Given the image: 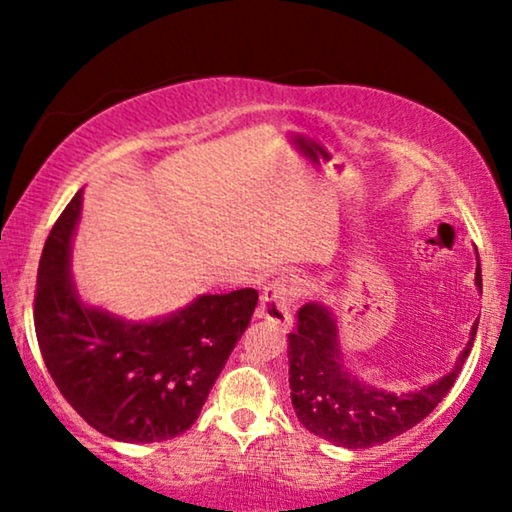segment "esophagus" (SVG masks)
I'll return each instance as SVG.
<instances>
[{"label": "esophagus", "instance_id": "obj_1", "mask_svg": "<svg viewBox=\"0 0 512 512\" xmlns=\"http://www.w3.org/2000/svg\"><path fill=\"white\" fill-rule=\"evenodd\" d=\"M296 286L289 277H277L265 286L258 305V317L275 321L279 326L291 324V303L296 300Z\"/></svg>", "mask_w": 512, "mask_h": 512}]
</instances>
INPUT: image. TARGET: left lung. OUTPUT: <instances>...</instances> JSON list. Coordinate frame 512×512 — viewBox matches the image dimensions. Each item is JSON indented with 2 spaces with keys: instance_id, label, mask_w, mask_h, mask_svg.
Instances as JSON below:
<instances>
[{
  "instance_id": "8db88e82",
  "label": "left lung",
  "mask_w": 512,
  "mask_h": 512,
  "mask_svg": "<svg viewBox=\"0 0 512 512\" xmlns=\"http://www.w3.org/2000/svg\"><path fill=\"white\" fill-rule=\"evenodd\" d=\"M475 284L482 291L480 265L475 270ZM296 317V331L289 333L293 410L307 431L349 450L389 443L391 438L401 436L431 415L457 382L478 333L475 324L457 366L438 382L415 394H389L366 387L347 373L340 359L338 326L324 305L307 303L300 307Z\"/></svg>"
}]
</instances>
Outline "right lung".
Here are the masks:
<instances>
[{
  "instance_id": "obj_1",
  "label": "right lung",
  "mask_w": 512,
  "mask_h": 512,
  "mask_svg": "<svg viewBox=\"0 0 512 512\" xmlns=\"http://www.w3.org/2000/svg\"><path fill=\"white\" fill-rule=\"evenodd\" d=\"M81 191L39 258L34 331L55 387L104 436L158 443L191 429L256 310L258 291L200 296L172 317L132 324L90 310L69 275Z\"/></svg>"
}]
</instances>
